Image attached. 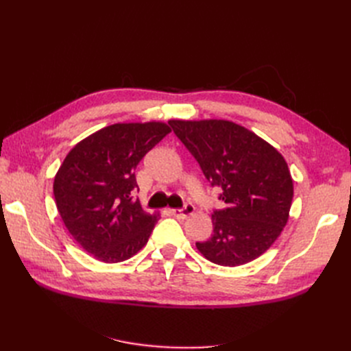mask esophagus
Returning a JSON list of instances; mask_svg holds the SVG:
<instances>
[{"mask_svg":"<svg viewBox=\"0 0 351 351\" xmlns=\"http://www.w3.org/2000/svg\"><path fill=\"white\" fill-rule=\"evenodd\" d=\"M195 212V206L192 204H186L182 209H171V214L177 218H187Z\"/></svg>","mask_w":351,"mask_h":351,"instance_id":"1","label":"esophagus"}]
</instances>
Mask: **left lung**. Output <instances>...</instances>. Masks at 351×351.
I'll list each match as a JSON object with an SVG mask.
<instances>
[{
	"instance_id": "obj_1",
	"label": "left lung",
	"mask_w": 351,
	"mask_h": 351,
	"mask_svg": "<svg viewBox=\"0 0 351 351\" xmlns=\"http://www.w3.org/2000/svg\"><path fill=\"white\" fill-rule=\"evenodd\" d=\"M176 136L195 156L224 208L212 214L214 232L196 243L204 256L222 267L259 258L289 221L293 178L284 156L258 134L227 120H169Z\"/></svg>"
}]
</instances>
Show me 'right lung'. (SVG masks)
<instances>
[{
	"instance_id": "1",
	"label": "right lung",
	"mask_w": 351,
	"mask_h": 351,
	"mask_svg": "<svg viewBox=\"0 0 351 351\" xmlns=\"http://www.w3.org/2000/svg\"><path fill=\"white\" fill-rule=\"evenodd\" d=\"M171 132L161 121L117 123L88 136L67 154L54 178L56 205L79 246L95 259H130L147 243L158 214L134 200V169Z\"/></svg>"
}]
</instances>
